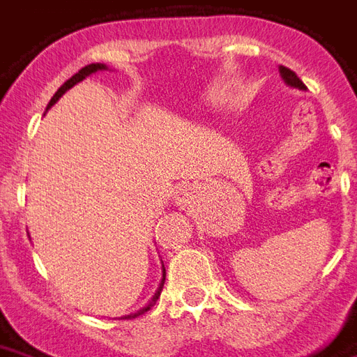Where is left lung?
<instances>
[{
	"mask_svg": "<svg viewBox=\"0 0 357 357\" xmlns=\"http://www.w3.org/2000/svg\"><path fill=\"white\" fill-rule=\"evenodd\" d=\"M279 74H281V78H283L287 86H291V88H298V89H306L304 82L300 80L298 76L292 73L291 68H287V66H279Z\"/></svg>",
	"mask_w": 357,
	"mask_h": 357,
	"instance_id": "obj_1",
	"label": "left lung"
}]
</instances>
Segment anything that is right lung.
Segmentation results:
<instances>
[{
    "mask_svg": "<svg viewBox=\"0 0 357 357\" xmlns=\"http://www.w3.org/2000/svg\"><path fill=\"white\" fill-rule=\"evenodd\" d=\"M97 70H107V65H101V63H91V65L84 66L82 70H78V73L74 74L73 78H70V80H66L65 84H63V86H61V88L57 89V93H55V95H53V97H51V101H50V105H47V109H51V107H53V105H55V102L59 101V97H63V93H66V91H68V89L73 88V86H76L78 82H82V80H84V78H88L89 74L97 73ZM164 279H166V269H164V266H162V281H160V284H158V289H156L155 296H153V298L149 300L147 306L141 307V310H137L135 314L124 315L126 319H132V317H137V315H143V314H145V312H149L151 307L155 306L156 300H158V296H160V292H162Z\"/></svg>",
    "mask_w": 357,
    "mask_h": 357,
    "instance_id": "obj_1",
    "label": "right lung"
}]
</instances>
